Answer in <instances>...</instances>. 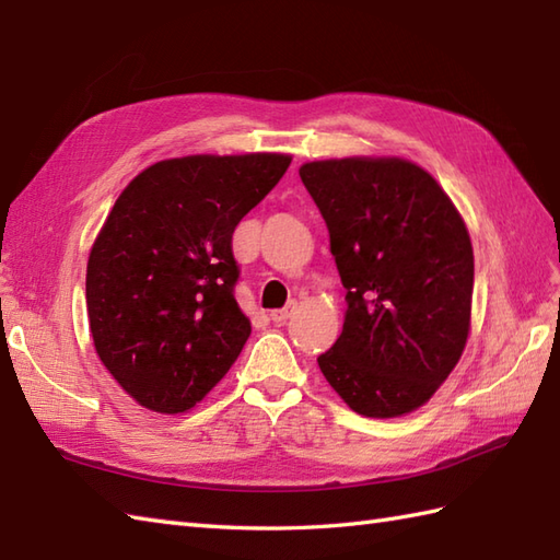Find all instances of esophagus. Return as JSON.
Returning a JSON list of instances; mask_svg holds the SVG:
<instances>
[{
    "mask_svg": "<svg viewBox=\"0 0 560 560\" xmlns=\"http://www.w3.org/2000/svg\"><path fill=\"white\" fill-rule=\"evenodd\" d=\"M294 311H296V302H290V304L284 306V308L272 311V313H270V320H272V323H278V325L288 323V320L294 316Z\"/></svg>",
    "mask_w": 560,
    "mask_h": 560,
    "instance_id": "34e87169",
    "label": "esophagus"
}]
</instances>
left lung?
I'll return each instance as SVG.
<instances>
[{
  "instance_id": "left-lung-1",
  "label": "left lung",
  "mask_w": 560,
  "mask_h": 560,
  "mask_svg": "<svg viewBox=\"0 0 560 560\" xmlns=\"http://www.w3.org/2000/svg\"><path fill=\"white\" fill-rule=\"evenodd\" d=\"M347 290L342 335L318 357L351 411H416L454 371L470 330L472 247L438 180L404 159L299 168Z\"/></svg>"
}]
</instances>
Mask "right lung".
<instances>
[{"label": "right lung", "mask_w": 560, "mask_h": 560, "mask_svg": "<svg viewBox=\"0 0 560 560\" xmlns=\"http://www.w3.org/2000/svg\"><path fill=\"white\" fill-rule=\"evenodd\" d=\"M290 161L168 159L116 199L88 261L90 332L106 371L149 411L192 408L240 357L252 323L235 299L233 233Z\"/></svg>", "instance_id": "right-lung-1"}]
</instances>
